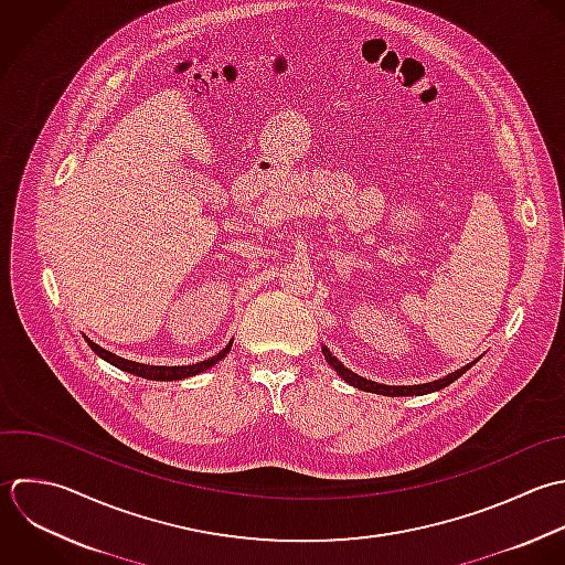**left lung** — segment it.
Here are the masks:
<instances>
[{
  "instance_id": "left-lung-1",
  "label": "left lung",
  "mask_w": 565,
  "mask_h": 565,
  "mask_svg": "<svg viewBox=\"0 0 565 565\" xmlns=\"http://www.w3.org/2000/svg\"><path fill=\"white\" fill-rule=\"evenodd\" d=\"M321 350H323V356H326L328 365H332V367H334V372H337L345 383H350L352 387H356V390H361V392H372V394H383V396H423V394L438 392V390H443V387L451 385L454 381H458V379H460L469 367H473V365H476V361H478V359H476L473 363L465 365L462 370L451 372V374H447L445 379H438V381H434V383H425V385H381V383L367 381V379H363V376L354 374L352 370H348L341 361H337V356H332V354H330V350H328L326 345H323Z\"/></svg>"
}]
</instances>
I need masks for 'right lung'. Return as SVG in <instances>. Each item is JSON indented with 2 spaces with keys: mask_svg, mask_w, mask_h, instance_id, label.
<instances>
[{
  "mask_svg": "<svg viewBox=\"0 0 565 565\" xmlns=\"http://www.w3.org/2000/svg\"><path fill=\"white\" fill-rule=\"evenodd\" d=\"M85 341H87V345L92 348V352H94V354H98L103 361L111 363L114 367H118V370H122V372H129V374H134V376L149 379V381H180V379H186V376H195V374H200V372H204V370L213 367L217 361H222V359L228 354L231 345H233V341H231V343H228L220 354H215V356H211V359H206V361H202V363H195V365L164 367V365H145V363L127 361V359H120V356H116V354H111V352L103 350L100 345H96V343H94V341H89L87 337H85Z\"/></svg>",
  "mask_w": 565,
  "mask_h": 565,
  "instance_id": "right-lung-1",
  "label": "right lung"
}]
</instances>
